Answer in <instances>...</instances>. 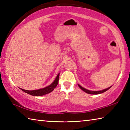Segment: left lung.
<instances>
[{
    "label": "left lung",
    "mask_w": 130,
    "mask_h": 130,
    "mask_svg": "<svg viewBox=\"0 0 130 130\" xmlns=\"http://www.w3.org/2000/svg\"><path fill=\"white\" fill-rule=\"evenodd\" d=\"M78 87L80 88L83 90V91H84L85 92L87 93H89V94H92V95H98V94H100V93H102L103 92H106V91L108 90V89H109L111 87H110L109 88H107L106 89H103V90H101V91H90V90H88V89H87L81 87V86L80 85L78 84Z\"/></svg>",
    "instance_id": "1"
}]
</instances>
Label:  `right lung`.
<instances>
[{
  "label": "right lung",
  "instance_id": "obj_1",
  "mask_svg": "<svg viewBox=\"0 0 130 130\" xmlns=\"http://www.w3.org/2000/svg\"><path fill=\"white\" fill-rule=\"evenodd\" d=\"M59 74L60 73H59L58 74H57L55 79L51 85H49V86H47V87H46L45 88H43L36 89V90H32V91L25 90V89L20 88V89L24 92L28 93V94H29L32 96H43L46 94H47V93H51V92H52L54 90V89L56 87L57 84H58Z\"/></svg>",
  "mask_w": 130,
  "mask_h": 130
}]
</instances>
